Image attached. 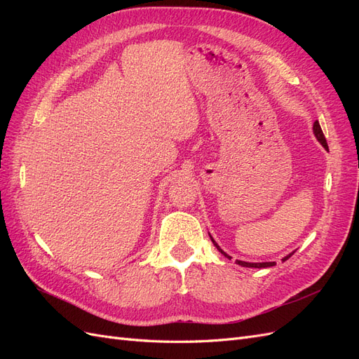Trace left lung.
<instances>
[{
  "label": "left lung",
  "instance_id": "1",
  "mask_svg": "<svg viewBox=\"0 0 359 359\" xmlns=\"http://www.w3.org/2000/svg\"><path fill=\"white\" fill-rule=\"evenodd\" d=\"M313 133H314V136H316V139L319 140V142L322 144V147H323L325 149H327V148H328V144H327V139H325V136H323V132H322V128H320L319 121H314V124H313ZM210 238H211L212 244L215 245V248L219 250V252H220L224 257H227V259H232L229 255L223 252V250L220 248V245L214 241V238H212L211 235H210ZM292 255H293V253H290V255L285 256V257L281 259V260H283V262H285V260H287ZM236 264H238V265H241V266H245V268H269V266H274V265H276V262H244V260H236Z\"/></svg>",
  "mask_w": 359,
  "mask_h": 359
}]
</instances>
